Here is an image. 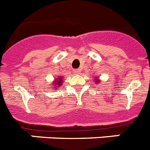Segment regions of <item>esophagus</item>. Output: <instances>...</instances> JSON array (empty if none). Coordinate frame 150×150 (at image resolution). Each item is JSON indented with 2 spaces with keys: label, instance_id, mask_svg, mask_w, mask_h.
Wrapping results in <instances>:
<instances>
[{
  "label": "esophagus",
  "instance_id": "obj_1",
  "mask_svg": "<svg viewBox=\"0 0 150 150\" xmlns=\"http://www.w3.org/2000/svg\"><path fill=\"white\" fill-rule=\"evenodd\" d=\"M80 69H76V70H74V74H80Z\"/></svg>",
  "mask_w": 150,
  "mask_h": 150
}]
</instances>
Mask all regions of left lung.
Segmentation results:
<instances>
[{
    "label": "left lung",
    "instance_id": "obj_1",
    "mask_svg": "<svg viewBox=\"0 0 150 150\" xmlns=\"http://www.w3.org/2000/svg\"><path fill=\"white\" fill-rule=\"evenodd\" d=\"M96 83L98 84V83H99V80H98V79H96Z\"/></svg>",
    "mask_w": 150,
    "mask_h": 150
}]
</instances>
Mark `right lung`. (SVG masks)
<instances>
[{
  "label": "right lung",
  "mask_w": 150,
  "mask_h": 150,
  "mask_svg": "<svg viewBox=\"0 0 150 150\" xmlns=\"http://www.w3.org/2000/svg\"><path fill=\"white\" fill-rule=\"evenodd\" d=\"M62 83H63L62 77H61V76H59V78L55 79V80H54L53 83V86H51V87L52 88V89H57V87H59Z\"/></svg>",
  "instance_id": "right-lung-1"
}]
</instances>
